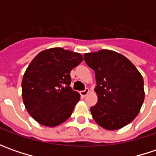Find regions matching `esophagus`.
I'll return each instance as SVG.
<instances>
[{"instance_id":"1","label":"esophagus","mask_w":156,"mask_h":156,"mask_svg":"<svg viewBox=\"0 0 156 156\" xmlns=\"http://www.w3.org/2000/svg\"><path fill=\"white\" fill-rule=\"evenodd\" d=\"M90 91H89V89L88 88H86L85 90H82V91H81L80 92V94H81V97H86L87 95V94L89 93Z\"/></svg>"}]
</instances>
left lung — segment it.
Masks as SVG:
<instances>
[{
  "label": "left lung",
  "mask_w": 156,
  "mask_h": 156,
  "mask_svg": "<svg viewBox=\"0 0 156 156\" xmlns=\"http://www.w3.org/2000/svg\"><path fill=\"white\" fill-rule=\"evenodd\" d=\"M84 60L95 73L98 101L90 108L94 122L107 130H116L138 115L144 101L141 73L127 57L108 49L86 53Z\"/></svg>",
  "instance_id": "8db88e82"
}]
</instances>
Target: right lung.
<instances>
[{
	"label": "right lung",
	"mask_w": 156,
	"mask_h": 156,
	"mask_svg": "<svg viewBox=\"0 0 156 156\" xmlns=\"http://www.w3.org/2000/svg\"><path fill=\"white\" fill-rule=\"evenodd\" d=\"M82 61L80 53L52 48L40 52L28 65L21 81L22 100L37 122L53 128L72 115L81 95L70 87V72Z\"/></svg>",
	"instance_id": "add662e5"
}]
</instances>
